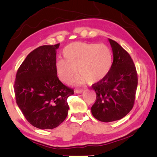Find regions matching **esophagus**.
Instances as JSON below:
<instances>
[{
	"mask_svg": "<svg viewBox=\"0 0 157 157\" xmlns=\"http://www.w3.org/2000/svg\"><path fill=\"white\" fill-rule=\"evenodd\" d=\"M83 92H84L83 90H75V92L76 93V94H81V93Z\"/></svg>",
	"mask_w": 157,
	"mask_h": 157,
	"instance_id": "34e87169",
	"label": "esophagus"
}]
</instances>
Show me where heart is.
Returning <instances> with one entry per match:
<instances>
[{
    "label": "heart",
    "mask_w": 157,
    "mask_h": 157,
    "mask_svg": "<svg viewBox=\"0 0 157 157\" xmlns=\"http://www.w3.org/2000/svg\"><path fill=\"white\" fill-rule=\"evenodd\" d=\"M63 56L64 59H59L55 64L57 75L63 83H68L78 70L80 74L73 81L77 86L102 81L113 63V54L105 44L71 43L63 49Z\"/></svg>",
    "instance_id": "obj_1"
}]
</instances>
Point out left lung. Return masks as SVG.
<instances>
[{
  "label": "left lung",
  "mask_w": 157,
  "mask_h": 157,
  "mask_svg": "<svg viewBox=\"0 0 157 157\" xmlns=\"http://www.w3.org/2000/svg\"><path fill=\"white\" fill-rule=\"evenodd\" d=\"M113 53V63L108 75L92 85L96 102L91 108L94 118L112 122L125 117L133 108L138 78L134 62L119 43L108 39Z\"/></svg>",
  "instance_id": "8db88e82"
}]
</instances>
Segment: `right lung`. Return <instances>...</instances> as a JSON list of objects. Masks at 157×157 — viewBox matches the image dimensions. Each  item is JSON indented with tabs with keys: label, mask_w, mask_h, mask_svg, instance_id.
<instances>
[{
	"label": "right lung",
	"mask_w": 157,
	"mask_h": 157,
	"mask_svg": "<svg viewBox=\"0 0 157 157\" xmlns=\"http://www.w3.org/2000/svg\"><path fill=\"white\" fill-rule=\"evenodd\" d=\"M60 44L38 47L27 55L16 73V103L30 124L54 129L67 116V98L74 90L63 85L55 69Z\"/></svg>",
	"instance_id": "right-lung-1"
}]
</instances>
